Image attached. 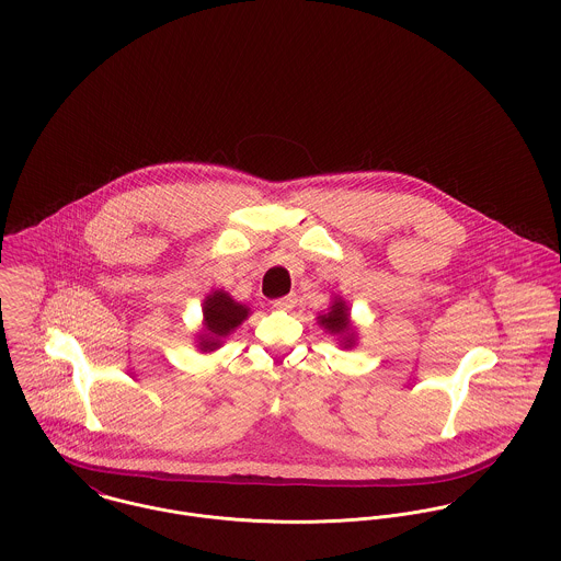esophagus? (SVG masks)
Returning <instances> with one entry per match:
<instances>
[{
  "label": "esophagus",
  "instance_id": "obj_1",
  "mask_svg": "<svg viewBox=\"0 0 561 561\" xmlns=\"http://www.w3.org/2000/svg\"><path fill=\"white\" fill-rule=\"evenodd\" d=\"M295 304H297V297H295V295H286V297L275 299V301H273V308L282 311L293 310V308H295Z\"/></svg>",
  "mask_w": 561,
  "mask_h": 561
}]
</instances>
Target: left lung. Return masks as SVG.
<instances>
[{
    "instance_id": "obj_1",
    "label": "left lung",
    "mask_w": 561,
    "mask_h": 561,
    "mask_svg": "<svg viewBox=\"0 0 561 561\" xmlns=\"http://www.w3.org/2000/svg\"><path fill=\"white\" fill-rule=\"evenodd\" d=\"M320 324H322L327 331H331V333L344 335V344H346V346L353 344V335H355V333H353V329H351L348 310H346V306H344L342 301H335L329 313L320 316Z\"/></svg>"
}]
</instances>
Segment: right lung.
<instances>
[{
    "mask_svg": "<svg viewBox=\"0 0 561 561\" xmlns=\"http://www.w3.org/2000/svg\"><path fill=\"white\" fill-rule=\"evenodd\" d=\"M248 308L232 301L226 293H213L204 301V320H206V335H202L199 346L204 351H213L219 346L221 337H226L234 327H239L248 318Z\"/></svg>",
    "mask_w": 561,
    "mask_h": 561,
    "instance_id": "obj_1",
    "label": "right lung"
}]
</instances>
